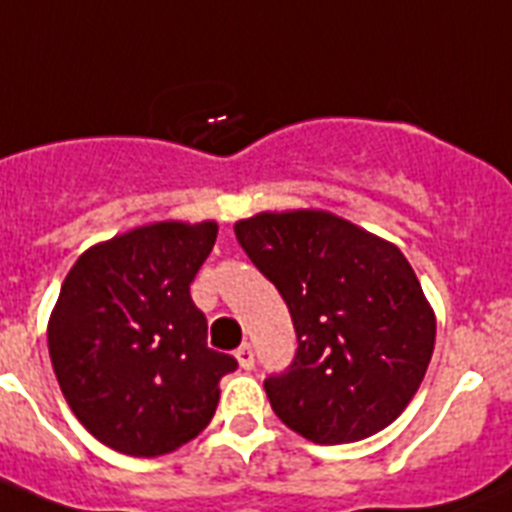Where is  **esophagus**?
Here are the masks:
<instances>
[{
  "label": "esophagus",
  "instance_id": "34e87169",
  "mask_svg": "<svg viewBox=\"0 0 512 512\" xmlns=\"http://www.w3.org/2000/svg\"><path fill=\"white\" fill-rule=\"evenodd\" d=\"M236 362H239V367L242 369L255 367V351H252V346H249V343H244V346H239V349H236Z\"/></svg>",
  "mask_w": 512,
  "mask_h": 512
}]
</instances>
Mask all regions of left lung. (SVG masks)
<instances>
[{
    "instance_id": "8db88e82",
    "label": "left lung",
    "mask_w": 512,
    "mask_h": 512,
    "mask_svg": "<svg viewBox=\"0 0 512 512\" xmlns=\"http://www.w3.org/2000/svg\"><path fill=\"white\" fill-rule=\"evenodd\" d=\"M234 231L299 341L291 367L265 380L278 419L317 445L395 422L435 351V312L401 249L328 210L257 213Z\"/></svg>"
}]
</instances>
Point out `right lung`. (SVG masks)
<instances>
[{
  "mask_svg": "<svg viewBox=\"0 0 512 512\" xmlns=\"http://www.w3.org/2000/svg\"><path fill=\"white\" fill-rule=\"evenodd\" d=\"M218 223L158 221L85 249L49 317V356L72 414L103 445L156 458L195 440L236 359L208 349L190 283Z\"/></svg>",
  "mask_w": 512,
  "mask_h": 512,
  "instance_id": "obj_1",
  "label": "right lung"
}]
</instances>
